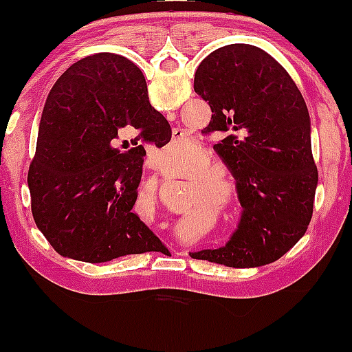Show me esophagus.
<instances>
[{
	"instance_id": "1",
	"label": "esophagus",
	"mask_w": 352,
	"mask_h": 352,
	"mask_svg": "<svg viewBox=\"0 0 352 352\" xmlns=\"http://www.w3.org/2000/svg\"><path fill=\"white\" fill-rule=\"evenodd\" d=\"M177 254H185V252H182V253H177Z\"/></svg>"
}]
</instances>
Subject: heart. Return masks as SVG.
I'll use <instances>...</instances> for the list:
<instances>
[{
  "instance_id": "b5f03b06",
  "label": "heart",
  "mask_w": 352,
  "mask_h": 352,
  "mask_svg": "<svg viewBox=\"0 0 352 352\" xmlns=\"http://www.w3.org/2000/svg\"><path fill=\"white\" fill-rule=\"evenodd\" d=\"M197 147V144L193 140H173L165 147V153H167L170 159H173V162L170 165L165 164H159L160 168L167 172H177L184 167V164L187 162V159L193 153V148ZM210 164L207 153L205 152H199L197 157L193 159L192 164V175H199L204 170H207ZM204 172V171H203ZM197 185L205 192H210L213 197H215V204L217 207L225 208L235 200L236 197V187L233 184V180L230 179L227 173L215 170H208L207 173L201 174L200 177H197Z\"/></svg>"
}]
</instances>
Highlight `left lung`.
I'll list each match as a JSON object with an SVG mask.
<instances>
[{
    "label": "left lung",
    "instance_id": "left-lung-1",
    "mask_svg": "<svg viewBox=\"0 0 352 352\" xmlns=\"http://www.w3.org/2000/svg\"><path fill=\"white\" fill-rule=\"evenodd\" d=\"M193 89L212 109L201 132L223 137L213 148L235 177L243 212L227 245L190 256L232 268L273 263L313 217L318 168L305 99L285 67L252 44L210 52Z\"/></svg>",
    "mask_w": 352,
    "mask_h": 352
}]
</instances>
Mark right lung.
<instances>
[{
    "mask_svg": "<svg viewBox=\"0 0 352 352\" xmlns=\"http://www.w3.org/2000/svg\"><path fill=\"white\" fill-rule=\"evenodd\" d=\"M127 135L133 148L120 153ZM170 139V124L151 106L132 60L99 52L72 64L44 104L28 172L31 212L52 248L87 263L160 252L162 241L132 207L144 144L164 147Z\"/></svg>",
    "mask_w": 352,
    "mask_h": 352,
    "instance_id": "obj_1",
    "label": "right lung"
}]
</instances>
